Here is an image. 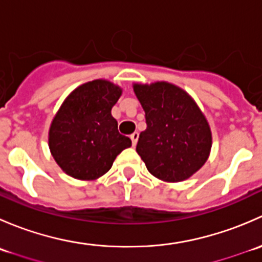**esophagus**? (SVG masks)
<instances>
[{
  "label": "esophagus",
  "mask_w": 262,
  "mask_h": 262,
  "mask_svg": "<svg viewBox=\"0 0 262 262\" xmlns=\"http://www.w3.org/2000/svg\"><path fill=\"white\" fill-rule=\"evenodd\" d=\"M138 138H139V134L137 133V132H134L133 134L130 136V139H132V144L134 146H137V142H138Z\"/></svg>",
  "instance_id": "1"
}]
</instances>
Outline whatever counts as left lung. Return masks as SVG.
I'll return each mask as SVG.
<instances>
[{
    "mask_svg": "<svg viewBox=\"0 0 262 262\" xmlns=\"http://www.w3.org/2000/svg\"><path fill=\"white\" fill-rule=\"evenodd\" d=\"M146 113L147 129L139 134L137 152L155 178L180 182L207 162L212 132L196 102L168 82L133 84Z\"/></svg>",
    "mask_w": 262,
    "mask_h": 262,
    "instance_id": "1",
    "label": "left lung"
}]
</instances>
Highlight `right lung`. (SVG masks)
Listing matches in <instances>:
<instances>
[{
	"label": "right lung",
	"mask_w": 262,
	"mask_h": 262,
	"mask_svg": "<svg viewBox=\"0 0 262 262\" xmlns=\"http://www.w3.org/2000/svg\"><path fill=\"white\" fill-rule=\"evenodd\" d=\"M120 96L121 89L113 82L95 80L78 86L63 101L50 124L49 149L67 175L96 180L132 146L112 115Z\"/></svg>",
	"instance_id": "add662e5"
}]
</instances>
